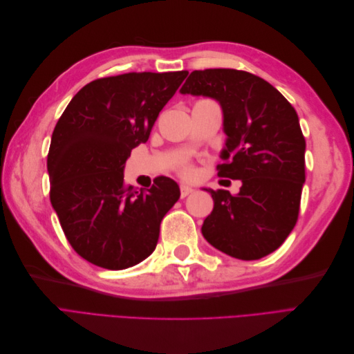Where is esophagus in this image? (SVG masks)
Wrapping results in <instances>:
<instances>
[{
    "instance_id": "34e87169",
    "label": "esophagus",
    "mask_w": 354,
    "mask_h": 354,
    "mask_svg": "<svg viewBox=\"0 0 354 354\" xmlns=\"http://www.w3.org/2000/svg\"><path fill=\"white\" fill-rule=\"evenodd\" d=\"M190 194H194V189H192L190 186H187V185H181L180 186V196L181 198H186Z\"/></svg>"
}]
</instances>
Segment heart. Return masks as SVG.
I'll return each instance as SVG.
<instances>
[{"label": "heart", "mask_w": 354, "mask_h": 354, "mask_svg": "<svg viewBox=\"0 0 354 354\" xmlns=\"http://www.w3.org/2000/svg\"><path fill=\"white\" fill-rule=\"evenodd\" d=\"M185 174H186V176H192V169H190V168H186V169H185Z\"/></svg>", "instance_id": "obj_1"}]
</instances>
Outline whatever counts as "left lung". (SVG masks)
<instances>
[{
    "label": "left lung",
    "instance_id": "1",
    "mask_svg": "<svg viewBox=\"0 0 354 354\" xmlns=\"http://www.w3.org/2000/svg\"><path fill=\"white\" fill-rule=\"evenodd\" d=\"M180 93L218 102L226 134L218 176L242 181L236 195L203 189L214 201L203 238L239 260L269 255L295 226L306 181L295 109L272 84L236 69L194 71Z\"/></svg>",
    "mask_w": 354,
    "mask_h": 354
}]
</instances>
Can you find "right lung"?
Instances as JSON below:
<instances>
[{
    "mask_svg": "<svg viewBox=\"0 0 354 354\" xmlns=\"http://www.w3.org/2000/svg\"><path fill=\"white\" fill-rule=\"evenodd\" d=\"M187 73L95 80L73 95L57 121L47 156L50 201L66 239L87 261L122 270L155 251L160 221L180 187L168 177L155 178L147 192L127 187L125 160L147 142Z\"/></svg>",
    "mask_w": 354,
    "mask_h": 354,
    "instance_id": "right-lung-1",
    "label": "right lung"
}]
</instances>
